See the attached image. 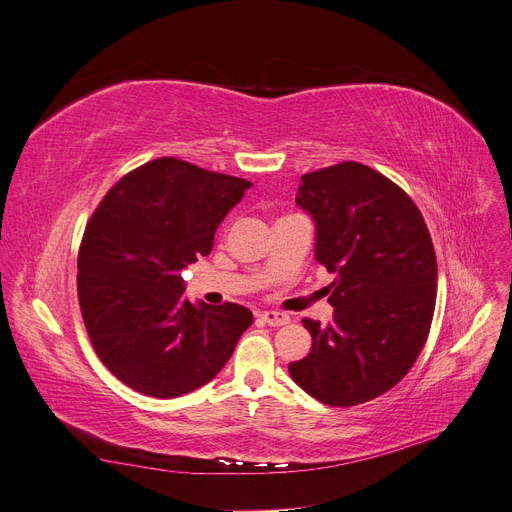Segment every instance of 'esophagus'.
<instances>
[{"label":"esophagus","mask_w":512,"mask_h":512,"mask_svg":"<svg viewBox=\"0 0 512 512\" xmlns=\"http://www.w3.org/2000/svg\"><path fill=\"white\" fill-rule=\"evenodd\" d=\"M261 319L271 325V327H280V325H286L290 323V317L286 313H280V311H263L261 313Z\"/></svg>","instance_id":"1"}]
</instances>
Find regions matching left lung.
<instances>
[{"label":"left lung","instance_id":"left-lung-1","mask_svg":"<svg viewBox=\"0 0 512 512\" xmlns=\"http://www.w3.org/2000/svg\"><path fill=\"white\" fill-rule=\"evenodd\" d=\"M296 206L317 226L315 257L335 274L333 321L302 319L313 348L292 381L321 403L350 407L395 387L420 356L436 302V255L412 197L360 162L300 177Z\"/></svg>","mask_w":512,"mask_h":512}]
</instances>
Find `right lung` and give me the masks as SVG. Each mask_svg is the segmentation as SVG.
I'll use <instances>...</instances> for the list:
<instances>
[{
    "label": "right lung",
    "instance_id": "right-lung-1",
    "mask_svg": "<svg viewBox=\"0 0 512 512\" xmlns=\"http://www.w3.org/2000/svg\"><path fill=\"white\" fill-rule=\"evenodd\" d=\"M253 183L177 158L131 170L86 224L78 300L94 352L127 387L170 399L210 383L253 323L247 306L187 300L181 271Z\"/></svg>",
    "mask_w": 512,
    "mask_h": 512
}]
</instances>
